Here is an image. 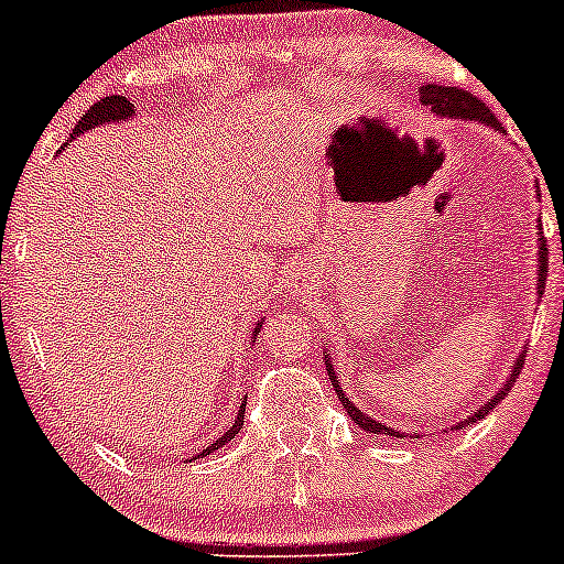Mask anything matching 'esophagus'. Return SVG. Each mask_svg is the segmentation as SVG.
I'll return each instance as SVG.
<instances>
[{
    "label": "esophagus",
    "instance_id": "1",
    "mask_svg": "<svg viewBox=\"0 0 564 564\" xmlns=\"http://www.w3.org/2000/svg\"><path fill=\"white\" fill-rule=\"evenodd\" d=\"M311 281V272H308V267H303V264H294L292 270H289V289H292V292H303L305 289V283Z\"/></svg>",
    "mask_w": 564,
    "mask_h": 564
}]
</instances>
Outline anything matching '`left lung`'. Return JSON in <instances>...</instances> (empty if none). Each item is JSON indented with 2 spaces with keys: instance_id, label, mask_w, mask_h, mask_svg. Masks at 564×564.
I'll list each match as a JSON object with an SVG mask.
<instances>
[{
  "instance_id": "1",
  "label": "left lung",
  "mask_w": 564,
  "mask_h": 564,
  "mask_svg": "<svg viewBox=\"0 0 564 564\" xmlns=\"http://www.w3.org/2000/svg\"><path fill=\"white\" fill-rule=\"evenodd\" d=\"M420 93V104L429 108L434 117L440 119H464V122H477V124H486V128H491L494 133H505L502 124H499V119L494 117L491 111H488V106L482 104V100H477L475 95L466 93V89H458V87H442V84H423V87H417ZM540 196V193H538ZM540 226V220H538ZM545 272H549V253H545V240H543V231H538V297L543 294L545 289ZM524 357L527 351H519V357H516L513 368H510V377L505 379L502 388L494 392L491 398H488L486 403H482L480 409H477L475 414H469L466 420H460L458 425H453V429H464V425L475 423V420H482L488 412H494L497 409V403L502 401L505 395H508L510 388H513V382L519 379V371L524 368ZM324 366H327V373H329V382H333L335 392H338L340 403H344L346 414H349L351 420H355L357 425H360L366 434H382V436H395V440H403V436H417L412 431V434H406V431H398V429H388L384 423H379V420L368 417L366 412H362L360 406H355V401H351L349 395H346V390L340 388V379L335 377V368H333V360H329V355L324 351Z\"/></svg>"
}]
</instances>
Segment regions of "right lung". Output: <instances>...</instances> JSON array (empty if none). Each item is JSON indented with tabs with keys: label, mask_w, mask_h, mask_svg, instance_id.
Returning a JSON list of instances; mask_svg holds the SVG:
<instances>
[{
	"label": "right lung",
	"mask_w": 564,
	"mask_h": 564,
	"mask_svg": "<svg viewBox=\"0 0 564 564\" xmlns=\"http://www.w3.org/2000/svg\"><path fill=\"white\" fill-rule=\"evenodd\" d=\"M133 117H135V106L130 104L128 98H122V95H108V98L98 100V104H95L87 113H84L82 119H78V124L73 128L70 139L65 141V147L70 144V141L82 139V135L89 133L93 128H104V124H111V122H124V119H133ZM65 147H59V152L65 150ZM261 324H264V322H259L253 327V344H256V338H259V333H261ZM246 401H248V398H242V403H240V409H237V417H235V423H231V429L224 431V434H220L215 442H209V445L204 447L198 456H202V458L209 456V453H215L218 447H224L226 442H231L237 434H240L242 423H246ZM193 460H196V458H193Z\"/></svg>",
	"instance_id": "1"
}]
</instances>
